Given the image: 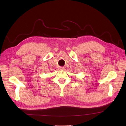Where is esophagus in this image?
<instances>
[{
  "label": "esophagus",
  "mask_w": 126,
  "mask_h": 126,
  "mask_svg": "<svg viewBox=\"0 0 126 126\" xmlns=\"http://www.w3.org/2000/svg\"><path fill=\"white\" fill-rule=\"evenodd\" d=\"M60 69L61 70H64L65 69V67H60Z\"/></svg>",
  "instance_id": "esophagus-1"
}]
</instances>
